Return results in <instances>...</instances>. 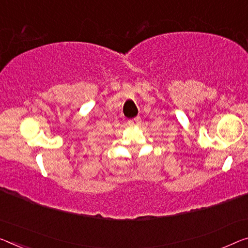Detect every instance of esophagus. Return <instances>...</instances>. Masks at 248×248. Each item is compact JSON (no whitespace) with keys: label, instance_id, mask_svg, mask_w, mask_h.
Masks as SVG:
<instances>
[{"label":"esophagus","instance_id":"obj_1","mask_svg":"<svg viewBox=\"0 0 248 248\" xmlns=\"http://www.w3.org/2000/svg\"><path fill=\"white\" fill-rule=\"evenodd\" d=\"M127 124H128V126H131V127L139 126V125L140 124V117H135V119L129 120V121L127 122Z\"/></svg>","mask_w":248,"mask_h":248}]
</instances>
